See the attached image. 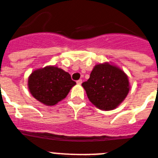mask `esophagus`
Returning a JSON list of instances; mask_svg holds the SVG:
<instances>
[{"instance_id": "1", "label": "esophagus", "mask_w": 158, "mask_h": 158, "mask_svg": "<svg viewBox=\"0 0 158 158\" xmlns=\"http://www.w3.org/2000/svg\"><path fill=\"white\" fill-rule=\"evenodd\" d=\"M76 83L78 84V85H81V83H82V80L81 79H79L78 81L76 82Z\"/></svg>"}]
</instances>
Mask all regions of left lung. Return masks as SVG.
Here are the masks:
<instances>
[{
    "label": "left lung",
    "mask_w": 158,
    "mask_h": 158,
    "mask_svg": "<svg viewBox=\"0 0 158 158\" xmlns=\"http://www.w3.org/2000/svg\"><path fill=\"white\" fill-rule=\"evenodd\" d=\"M82 86L91 103L105 111L116 109L130 90L127 74L121 68L109 62L96 65L90 78Z\"/></svg>",
    "instance_id": "left-lung-1"
}]
</instances>
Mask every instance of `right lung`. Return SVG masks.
<instances>
[{"instance_id": "obj_1", "label": "right lung", "mask_w": 158, "mask_h": 158, "mask_svg": "<svg viewBox=\"0 0 158 158\" xmlns=\"http://www.w3.org/2000/svg\"><path fill=\"white\" fill-rule=\"evenodd\" d=\"M75 84L69 73L55 66L33 70L27 81L28 89L32 97L48 106H54L66 98Z\"/></svg>"}]
</instances>
